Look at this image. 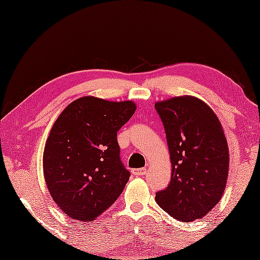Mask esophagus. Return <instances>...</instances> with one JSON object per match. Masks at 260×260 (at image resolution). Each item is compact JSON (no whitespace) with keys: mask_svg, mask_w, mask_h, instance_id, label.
<instances>
[{"mask_svg":"<svg viewBox=\"0 0 260 260\" xmlns=\"http://www.w3.org/2000/svg\"><path fill=\"white\" fill-rule=\"evenodd\" d=\"M146 172H147L146 168H137V169H134V170H133L134 175H136V176H143V175H145Z\"/></svg>","mask_w":260,"mask_h":260,"instance_id":"34e87169","label":"esophagus"}]
</instances>
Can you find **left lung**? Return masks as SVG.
<instances>
[{
  "label": "left lung",
  "instance_id": "left-lung-1",
  "mask_svg": "<svg viewBox=\"0 0 260 260\" xmlns=\"http://www.w3.org/2000/svg\"><path fill=\"white\" fill-rule=\"evenodd\" d=\"M172 162L167 188L155 194L159 206L178 221L205 216L220 202L229 173V150L218 116L192 95L155 102Z\"/></svg>",
  "mask_w": 260,
  "mask_h": 260
}]
</instances>
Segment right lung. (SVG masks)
Returning <instances> with one entry per match:
<instances>
[{
  "instance_id": "add662e5",
  "label": "right lung",
  "mask_w": 260,
  "mask_h": 260,
  "mask_svg": "<svg viewBox=\"0 0 260 260\" xmlns=\"http://www.w3.org/2000/svg\"><path fill=\"white\" fill-rule=\"evenodd\" d=\"M135 112L131 100L86 95L55 121L46 140L44 176L53 201L72 220L91 222L120 197L130 173L120 160L117 131Z\"/></svg>"
}]
</instances>
